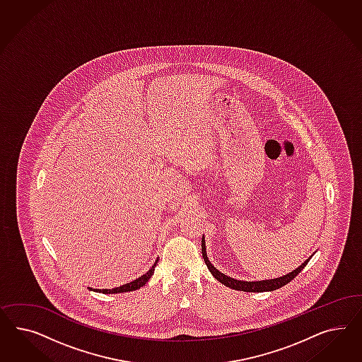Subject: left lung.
<instances>
[{
	"mask_svg": "<svg viewBox=\"0 0 362 362\" xmlns=\"http://www.w3.org/2000/svg\"><path fill=\"white\" fill-rule=\"evenodd\" d=\"M202 253H203V259L209 267V272L212 274V276L220 281L221 284L228 286L230 289H236V291H243V292H269V291H276L281 286L288 284L289 281H292L297 274H300L309 263L310 257L307 259L304 263L301 264L298 268H296L295 271H292L291 274H284L281 277H277V279H271V280H262V281H243V280H236V279H232L227 274H221L220 271H218L212 264L209 263V257H207V252H206V241H204V236L202 239Z\"/></svg>",
	"mask_w": 362,
	"mask_h": 362,
	"instance_id": "1",
	"label": "left lung"
}]
</instances>
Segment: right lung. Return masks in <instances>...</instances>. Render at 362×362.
I'll return each mask as SVG.
<instances>
[{"instance_id":"1","label":"right lung","mask_w":362,"mask_h":362,"mask_svg":"<svg viewBox=\"0 0 362 362\" xmlns=\"http://www.w3.org/2000/svg\"><path fill=\"white\" fill-rule=\"evenodd\" d=\"M156 263H158V260L153 263V267L146 272V274L141 276V277H138V279H135L134 281L132 283H127V284L121 285V286H117V288H112V289H93V288H88L90 291H95V292H102V293H106V295H110V293H123V292H132V291H136V289H139L141 286L146 284L150 279H151V276L153 274V271H155V267H156Z\"/></svg>"}]
</instances>
